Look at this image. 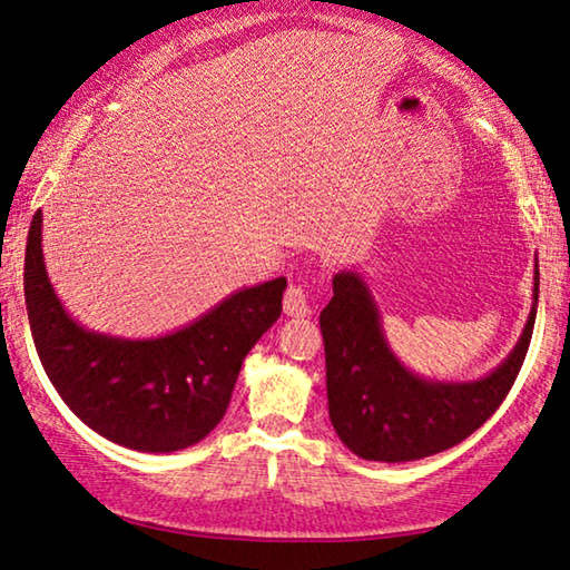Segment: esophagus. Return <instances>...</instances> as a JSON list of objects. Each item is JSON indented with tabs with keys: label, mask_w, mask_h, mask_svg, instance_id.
<instances>
[{
	"label": "esophagus",
	"mask_w": 570,
	"mask_h": 570,
	"mask_svg": "<svg viewBox=\"0 0 570 570\" xmlns=\"http://www.w3.org/2000/svg\"><path fill=\"white\" fill-rule=\"evenodd\" d=\"M285 313L293 315V318H305V315H311L308 291H305L303 285H291L285 291Z\"/></svg>",
	"instance_id": "1"
}]
</instances>
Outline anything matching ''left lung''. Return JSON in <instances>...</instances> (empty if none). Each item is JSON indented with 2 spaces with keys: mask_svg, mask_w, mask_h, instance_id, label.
I'll list each match as a JSON object with an SVG mask.
<instances>
[{
  "mask_svg": "<svg viewBox=\"0 0 570 570\" xmlns=\"http://www.w3.org/2000/svg\"><path fill=\"white\" fill-rule=\"evenodd\" d=\"M535 303L518 344L494 372L476 382H433L392 354L380 311L356 273L334 277V297L321 311L326 346L328 415L348 451L366 461H417L459 445L502 405L522 370L538 313Z\"/></svg>",
  "mask_w": 570,
  "mask_h": 570,
  "instance_id": "8db88e82",
  "label": "left lung"
}]
</instances>
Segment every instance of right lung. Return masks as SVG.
Returning a JSON list of instances; mask_svg holds the SVG:
<instances>
[{"mask_svg": "<svg viewBox=\"0 0 570 570\" xmlns=\"http://www.w3.org/2000/svg\"><path fill=\"white\" fill-rule=\"evenodd\" d=\"M285 277L244 287L190 326L160 338L86 331L66 313L42 262V214L24 249V303L52 387L111 443L170 453L198 443L229 407L244 356L283 313Z\"/></svg>", "mask_w": 570, "mask_h": 570, "instance_id": "1", "label": "right lung"}]
</instances>
